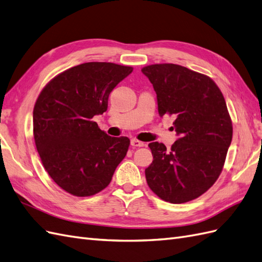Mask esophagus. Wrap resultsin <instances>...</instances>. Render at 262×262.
Instances as JSON below:
<instances>
[{
	"instance_id": "obj_1",
	"label": "esophagus",
	"mask_w": 262,
	"mask_h": 262,
	"mask_svg": "<svg viewBox=\"0 0 262 262\" xmlns=\"http://www.w3.org/2000/svg\"><path fill=\"white\" fill-rule=\"evenodd\" d=\"M130 145L133 147H143L144 143L140 142V140H137V139H132L130 140Z\"/></svg>"
}]
</instances>
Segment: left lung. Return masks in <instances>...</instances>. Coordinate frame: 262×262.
Wrapping results in <instances>:
<instances>
[{
  "label": "left lung",
  "instance_id": "8db88e82",
  "mask_svg": "<svg viewBox=\"0 0 262 262\" xmlns=\"http://www.w3.org/2000/svg\"><path fill=\"white\" fill-rule=\"evenodd\" d=\"M157 94L159 116L172 115L178 139L167 149L150 143L154 160L145 169L147 184L171 204L203 195L218 179L232 139V123L223 93L204 74L177 64L142 69Z\"/></svg>",
  "mask_w": 262,
  "mask_h": 262
}]
</instances>
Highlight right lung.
<instances>
[{
    "mask_svg": "<svg viewBox=\"0 0 262 262\" xmlns=\"http://www.w3.org/2000/svg\"><path fill=\"white\" fill-rule=\"evenodd\" d=\"M133 67L84 63L58 74L39 93L33 111L38 155L51 178L73 196L89 197L110 185L129 147L112 137L93 117L107 111L108 96Z\"/></svg>",
    "mask_w": 262,
    "mask_h": 262,
    "instance_id": "1",
    "label": "right lung"
}]
</instances>
